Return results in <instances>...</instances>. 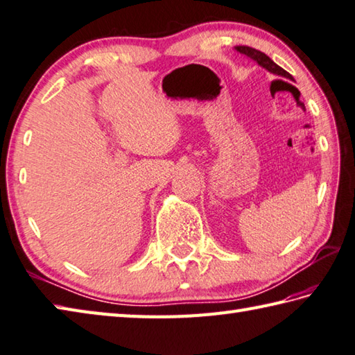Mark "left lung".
I'll list each match as a JSON object with an SVG mask.
<instances>
[{
	"label": "left lung",
	"instance_id": "8db88e82",
	"mask_svg": "<svg viewBox=\"0 0 355 355\" xmlns=\"http://www.w3.org/2000/svg\"><path fill=\"white\" fill-rule=\"evenodd\" d=\"M235 49H237V51H239L240 53L246 55V57L255 60L257 62H259L260 66L268 69L269 72H272V73H275V75L286 76V78H293V76H291L286 71H284V69H282L279 64H275V62H274L272 60H270L266 53H263V52H260V51H257V49L248 47V46H237Z\"/></svg>",
	"mask_w": 355,
	"mask_h": 355
}]
</instances>
